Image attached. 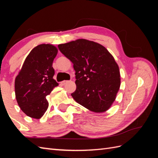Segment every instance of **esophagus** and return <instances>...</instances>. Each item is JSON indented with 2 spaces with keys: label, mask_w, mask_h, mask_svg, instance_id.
I'll use <instances>...</instances> for the list:
<instances>
[{
  "label": "esophagus",
  "mask_w": 158,
  "mask_h": 158,
  "mask_svg": "<svg viewBox=\"0 0 158 158\" xmlns=\"http://www.w3.org/2000/svg\"><path fill=\"white\" fill-rule=\"evenodd\" d=\"M68 82H69V81H66V80H65V81H62L60 83H61V85H64L66 84V83H67Z\"/></svg>",
  "instance_id": "obj_1"
}]
</instances>
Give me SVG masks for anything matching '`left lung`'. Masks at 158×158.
Here are the masks:
<instances>
[{
	"instance_id": "1",
	"label": "left lung",
	"mask_w": 158,
	"mask_h": 158,
	"mask_svg": "<svg viewBox=\"0 0 158 158\" xmlns=\"http://www.w3.org/2000/svg\"><path fill=\"white\" fill-rule=\"evenodd\" d=\"M58 48L75 70L74 100L93 112L109 110L121 85L119 66L111 53L103 45L84 39L60 44Z\"/></svg>"
}]
</instances>
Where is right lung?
Instances as JSON below:
<instances>
[{
    "label": "right lung",
    "mask_w": 158,
    "mask_h": 158,
    "mask_svg": "<svg viewBox=\"0 0 158 158\" xmlns=\"http://www.w3.org/2000/svg\"><path fill=\"white\" fill-rule=\"evenodd\" d=\"M58 48L52 44L35 47L25 59L15 79V98L26 115L41 119L49 106L46 96L58 83L53 79V61Z\"/></svg>",
    "instance_id": "right-lung-1"
}]
</instances>
